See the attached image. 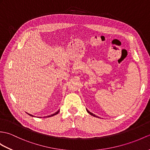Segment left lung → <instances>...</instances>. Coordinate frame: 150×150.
Masks as SVG:
<instances>
[{
	"label": "left lung",
	"instance_id": "1",
	"mask_svg": "<svg viewBox=\"0 0 150 150\" xmlns=\"http://www.w3.org/2000/svg\"><path fill=\"white\" fill-rule=\"evenodd\" d=\"M87 111H88V112L89 114H91V116H95V117H98V116H96V115H95V114H94L91 113V112H89V111L88 110H87Z\"/></svg>",
	"mask_w": 150,
	"mask_h": 150
}]
</instances>
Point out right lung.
Listing matches in <instances>:
<instances>
[{
  "mask_svg": "<svg viewBox=\"0 0 150 150\" xmlns=\"http://www.w3.org/2000/svg\"><path fill=\"white\" fill-rule=\"evenodd\" d=\"M59 110H57V112H55L54 114H52V115H50V116H46L47 117H50V116H54V115H56L57 114H58L59 113ZM28 114V113H27ZM29 114V115H30V116H33V115H30V114Z\"/></svg>",
  "mask_w": 150,
  "mask_h": 150,
  "instance_id": "right-lung-1",
  "label": "right lung"
}]
</instances>
